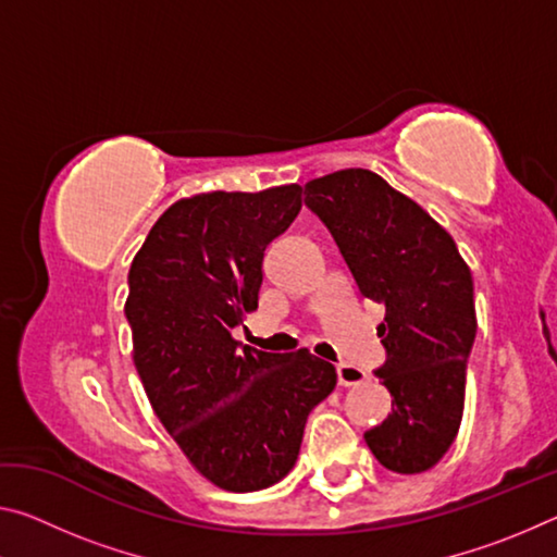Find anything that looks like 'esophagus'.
I'll list each match as a JSON object with an SVG mask.
<instances>
[{
    "label": "esophagus",
    "instance_id": "34e87169",
    "mask_svg": "<svg viewBox=\"0 0 557 557\" xmlns=\"http://www.w3.org/2000/svg\"><path fill=\"white\" fill-rule=\"evenodd\" d=\"M336 375H338V385H344V388H348V385H358V383H363L366 379H369V373H366L363 369H358V366H351V363H338Z\"/></svg>",
    "mask_w": 557,
    "mask_h": 557
}]
</instances>
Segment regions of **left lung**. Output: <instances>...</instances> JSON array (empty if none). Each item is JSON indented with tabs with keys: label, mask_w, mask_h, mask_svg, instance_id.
Listing matches in <instances>:
<instances>
[{
	"label": "left lung",
	"mask_w": 557,
	"mask_h": 557,
	"mask_svg": "<svg viewBox=\"0 0 557 557\" xmlns=\"http://www.w3.org/2000/svg\"><path fill=\"white\" fill-rule=\"evenodd\" d=\"M307 206L334 235L363 297L385 307L388 361L375 375L393 410L363 435L398 474L445 457L465 412L467 358L476 336L474 280L451 235L369 169L312 178Z\"/></svg>",
	"instance_id": "1"
}]
</instances>
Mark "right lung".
Returning a JSON list of instances; mask_svg holds the SVG:
<instances>
[{
	"mask_svg": "<svg viewBox=\"0 0 557 557\" xmlns=\"http://www.w3.org/2000/svg\"><path fill=\"white\" fill-rule=\"evenodd\" d=\"M301 209V186L196 194L159 215L129 265L132 361L159 422L225 492H258L295 467L307 414L336 369L299 348L233 336L258 309L262 256Z\"/></svg>",
	"mask_w": 557,
	"mask_h": 557,
	"instance_id": "1",
	"label": "right lung"
}]
</instances>
